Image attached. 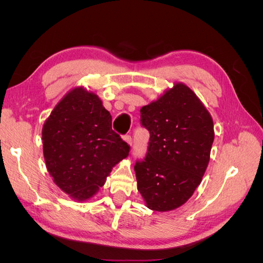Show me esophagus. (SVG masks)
<instances>
[{
  "label": "esophagus",
  "mask_w": 263,
  "mask_h": 263,
  "mask_svg": "<svg viewBox=\"0 0 263 263\" xmlns=\"http://www.w3.org/2000/svg\"><path fill=\"white\" fill-rule=\"evenodd\" d=\"M124 140H125L129 146H132V144H133V138H132V136H129V135H126V136H124Z\"/></svg>",
  "instance_id": "esophagus-1"
}]
</instances>
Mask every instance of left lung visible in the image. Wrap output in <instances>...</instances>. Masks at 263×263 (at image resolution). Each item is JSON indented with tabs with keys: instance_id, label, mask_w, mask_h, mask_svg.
<instances>
[{
	"instance_id": "obj_1",
	"label": "left lung",
	"mask_w": 263,
	"mask_h": 263,
	"mask_svg": "<svg viewBox=\"0 0 263 263\" xmlns=\"http://www.w3.org/2000/svg\"><path fill=\"white\" fill-rule=\"evenodd\" d=\"M140 114L150 138L145 159L135 164L137 189L148 209L176 210L193 195L209 165L212 116L183 83L142 106Z\"/></svg>"
}]
</instances>
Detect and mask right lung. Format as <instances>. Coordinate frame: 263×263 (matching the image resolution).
I'll return each mask as SVG.
<instances>
[{
	"instance_id": "right-lung-1",
	"label": "right lung",
	"mask_w": 263,
	"mask_h": 263,
	"mask_svg": "<svg viewBox=\"0 0 263 263\" xmlns=\"http://www.w3.org/2000/svg\"><path fill=\"white\" fill-rule=\"evenodd\" d=\"M130 147L112 129V116L97 94L74 87L43 126V150L53 182L73 200L98 193Z\"/></svg>"
}]
</instances>
